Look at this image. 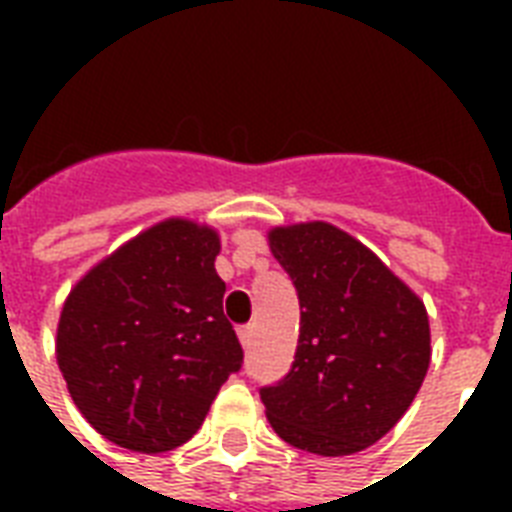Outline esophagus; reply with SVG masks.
Listing matches in <instances>:
<instances>
[{
	"mask_svg": "<svg viewBox=\"0 0 512 512\" xmlns=\"http://www.w3.org/2000/svg\"><path fill=\"white\" fill-rule=\"evenodd\" d=\"M252 332H255V329H252V324H247V327H239V340L244 348H249V345H252Z\"/></svg>",
	"mask_w": 512,
	"mask_h": 512,
	"instance_id": "1",
	"label": "esophagus"
}]
</instances>
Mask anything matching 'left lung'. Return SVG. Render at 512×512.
<instances>
[{"instance_id": "1", "label": "left lung", "mask_w": 512, "mask_h": 512, "mask_svg": "<svg viewBox=\"0 0 512 512\" xmlns=\"http://www.w3.org/2000/svg\"><path fill=\"white\" fill-rule=\"evenodd\" d=\"M268 239L300 300L292 369L260 388L268 420L303 452H361L404 417L425 380V305L335 225L276 228Z\"/></svg>"}]
</instances>
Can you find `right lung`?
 I'll list each match as a JSON object with an SVG mask.
<instances>
[{
  "label": "right lung",
  "instance_id": "1",
  "mask_svg": "<svg viewBox=\"0 0 512 512\" xmlns=\"http://www.w3.org/2000/svg\"><path fill=\"white\" fill-rule=\"evenodd\" d=\"M212 228L167 220L116 249L68 295L58 366L92 428L159 454L199 430L244 350L223 313Z\"/></svg>",
  "mask_w": 512,
  "mask_h": 512
}]
</instances>
